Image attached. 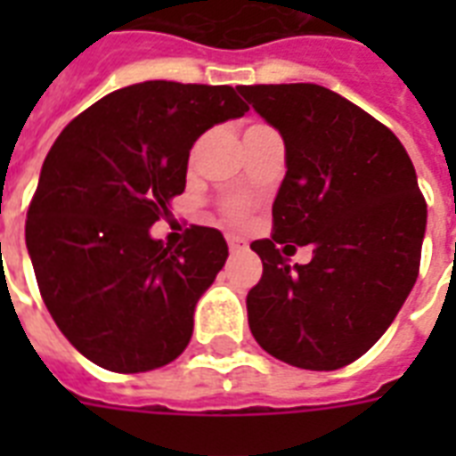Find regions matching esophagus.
I'll return each mask as SVG.
<instances>
[{
  "label": "esophagus",
  "instance_id": "esophagus-1",
  "mask_svg": "<svg viewBox=\"0 0 456 456\" xmlns=\"http://www.w3.org/2000/svg\"><path fill=\"white\" fill-rule=\"evenodd\" d=\"M227 243H229V250H232V253L246 250V241H243V239H239V236H227Z\"/></svg>",
  "mask_w": 456,
  "mask_h": 456
}]
</instances>
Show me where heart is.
<instances>
[{"label": "heart", "mask_w": 456, "mask_h": 456, "mask_svg": "<svg viewBox=\"0 0 456 456\" xmlns=\"http://www.w3.org/2000/svg\"><path fill=\"white\" fill-rule=\"evenodd\" d=\"M224 215L227 217H232V220H241V217H246V213H248V200L241 199V196H234V199H227L224 200Z\"/></svg>", "instance_id": "1"}]
</instances>
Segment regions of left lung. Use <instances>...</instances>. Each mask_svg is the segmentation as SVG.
I'll return each instance as SVG.
<instances>
[{"instance_id": "obj_1", "label": "left lung", "mask_w": 456, "mask_h": 456, "mask_svg": "<svg viewBox=\"0 0 456 456\" xmlns=\"http://www.w3.org/2000/svg\"><path fill=\"white\" fill-rule=\"evenodd\" d=\"M239 92L286 146L272 239L250 243L263 260L246 298L250 333L293 367H346L386 333L419 277L426 200L414 165L386 125L331 89ZM291 242L313 246L310 264L288 265Z\"/></svg>"}]
</instances>
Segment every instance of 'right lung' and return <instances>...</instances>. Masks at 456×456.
I'll return each instance as SVG.
<instances>
[{
    "instance_id": "right-lung-1",
    "label": "right lung",
    "mask_w": 456,
    "mask_h": 456,
    "mask_svg": "<svg viewBox=\"0 0 456 456\" xmlns=\"http://www.w3.org/2000/svg\"><path fill=\"white\" fill-rule=\"evenodd\" d=\"M246 110L227 85L139 82L82 110L46 153L25 246L49 314L99 367L151 371L189 346L227 241L193 224L170 248L149 229L184 191L193 142Z\"/></svg>"
}]
</instances>
